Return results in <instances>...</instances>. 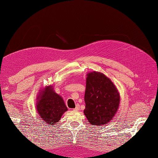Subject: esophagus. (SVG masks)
Wrapping results in <instances>:
<instances>
[{
	"label": "esophagus",
	"mask_w": 158,
	"mask_h": 158,
	"mask_svg": "<svg viewBox=\"0 0 158 158\" xmlns=\"http://www.w3.org/2000/svg\"><path fill=\"white\" fill-rule=\"evenodd\" d=\"M79 109V105H77L76 107L75 108V109H74V111H78Z\"/></svg>",
	"instance_id": "34e87169"
}]
</instances>
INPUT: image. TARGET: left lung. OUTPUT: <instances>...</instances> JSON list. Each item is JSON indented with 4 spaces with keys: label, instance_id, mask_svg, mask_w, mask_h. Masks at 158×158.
<instances>
[{
    "label": "left lung",
    "instance_id": "1",
    "mask_svg": "<svg viewBox=\"0 0 158 158\" xmlns=\"http://www.w3.org/2000/svg\"><path fill=\"white\" fill-rule=\"evenodd\" d=\"M83 113L92 125L107 124L118 110L120 97L118 89L110 78L100 72L88 73Z\"/></svg>",
    "mask_w": 158,
    "mask_h": 158
}]
</instances>
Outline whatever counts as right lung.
Here are the masks:
<instances>
[{"label": "right lung", "mask_w": 158, "mask_h": 158, "mask_svg": "<svg viewBox=\"0 0 158 158\" xmlns=\"http://www.w3.org/2000/svg\"><path fill=\"white\" fill-rule=\"evenodd\" d=\"M36 101V110L40 118L47 125L56 124L68 111L63 98L55 92L52 85L40 88Z\"/></svg>", "instance_id": "obj_1"}]
</instances>
